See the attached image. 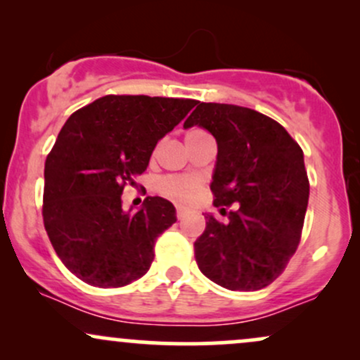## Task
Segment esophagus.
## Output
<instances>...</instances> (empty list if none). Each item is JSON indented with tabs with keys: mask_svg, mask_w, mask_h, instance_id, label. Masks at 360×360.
<instances>
[{
	"mask_svg": "<svg viewBox=\"0 0 360 360\" xmlns=\"http://www.w3.org/2000/svg\"><path fill=\"white\" fill-rule=\"evenodd\" d=\"M184 213H186V210L183 208V206H176V217H177V220H183Z\"/></svg>",
	"mask_w": 360,
	"mask_h": 360,
	"instance_id": "esophagus-1",
	"label": "esophagus"
}]
</instances>
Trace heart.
Masks as SVG:
<instances>
[{
    "instance_id": "1",
    "label": "heart",
    "mask_w": 360,
    "mask_h": 360,
    "mask_svg": "<svg viewBox=\"0 0 360 360\" xmlns=\"http://www.w3.org/2000/svg\"><path fill=\"white\" fill-rule=\"evenodd\" d=\"M196 131H201L200 128H193V130L188 131V135L196 134ZM186 135V137H188ZM201 189L200 179L191 176H167L164 179L159 181V193L164 194V196L169 198V200L174 201H191L198 196Z\"/></svg>"
}]
</instances>
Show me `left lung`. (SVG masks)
Returning a JSON list of instances; mask_svg holds the SVG:
<instances>
[{
    "label": "left lung",
    "instance_id": "8db88e82",
    "mask_svg": "<svg viewBox=\"0 0 360 360\" xmlns=\"http://www.w3.org/2000/svg\"><path fill=\"white\" fill-rule=\"evenodd\" d=\"M193 125L218 143L213 205H235L226 223L206 217L194 242L198 267L232 291L269 286L301 240L309 196L303 150L276 120L243 106L198 101L184 122Z\"/></svg>",
    "mask_w": 360,
    "mask_h": 360
}]
</instances>
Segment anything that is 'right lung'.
Wrapping results in <instances>:
<instances>
[{
  "label": "right lung",
  "instance_id": "1",
  "mask_svg": "<svg viewBox=\"0 0 360 360\" xmlns=\"http://www.w3.org/2000/svg\"><path fill=\"white\" fill-rule=\"evenodd\" d=\"M196 100L106 94L74 111L45 160L42 217L65 267L98 288L127 286L154 260L157 237L176 221L171 201L147 196L125 213L122 194L152 150Z\"/></svg>",
  "mask_w": 360,
  "mask_h": 360
}]
</instances>
